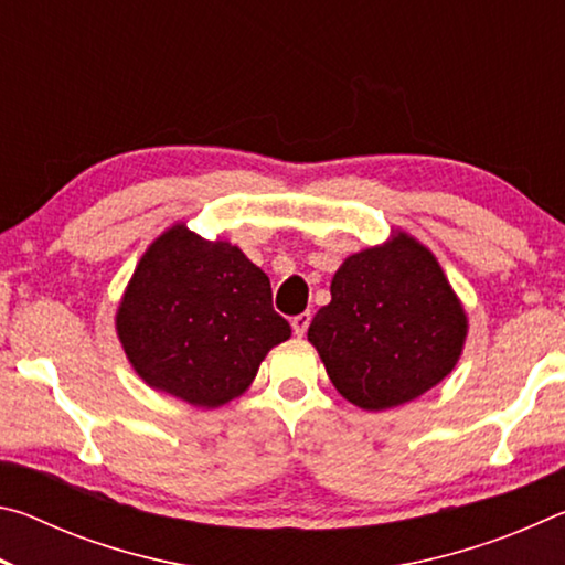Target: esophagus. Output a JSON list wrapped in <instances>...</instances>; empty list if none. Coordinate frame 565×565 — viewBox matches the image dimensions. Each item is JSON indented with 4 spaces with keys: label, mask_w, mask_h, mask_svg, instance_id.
Returning <instances> with one entry per match:
<instances>
[{
    "label": "esophagus",
    "mask_w": 565,
    "mask_h": 565,
    "mask_svg": "<svg viewBox=\"0 0 565 565\" xmlns=\"http://www.w3.org/2000/svg\"><path fill=\"white\" fill-rule=\"evenodd\" d=\"M309 323H311V313L309 311H303V313H299V317H294L291 319V329H294L296 337H303L306 329H309Z\"/></svg>",
    "instance_id": "1"
}]
</instances>
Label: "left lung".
Returning <instances> with one entry per match:
<instances>
[{"instance_id":"left-lung-1","label":"left lung","mask_w":565,"mask_h":565,"mask_svg":"<svg viewBox=\"0 0 565 565\" xmlns=\"http://www.w3.org/2000/svg\"><path fill=\"white\" fill-rule=\"evenodd\" d=\"M468 319L436 256L406 232L351 254L309 327L331 384L353 406L394 408L451 374Z\"/></svg>"}]
</instances>
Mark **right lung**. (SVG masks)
Returning a JSON list of instances; mask_svg holds the SVG:
<instances>
[{"instance_id":"obj_1","label":"right lung","mask_w":565,"mask_h":565,"mask_svg":"<svg viewBox=\"0 0 565 565\" xmlns=\"http://www.w3.org/2000/svg\"><path fill=\"white\" fill-rule=\"evenodd\" d=\"M117 333L151 388L216 408L252 386L291 327L274 311L269 276L242 248L174 224L134 269Z\"/></svg>"}]
</instances>
